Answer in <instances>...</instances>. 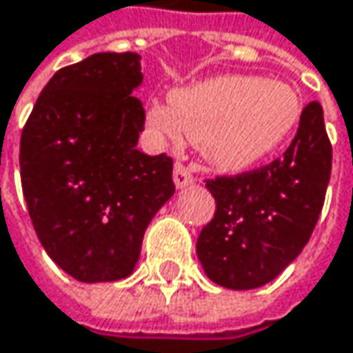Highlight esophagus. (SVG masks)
Wrapping results in <instances>:
<instances>
[{"label":"esophagus","instance_id":"1","mask_svg":"<svg viewBox=\"0 0 353 353\" xmlns=\"http://www.w3.org/2000/svg\"><path fill=\"white\" fill-rule=\"evenodd\" d=\"M194 181H196V177L192 176V172L183 163H176V168H174V183H176L177 190H183V188L192 185Z\"/></svg>","mask_w":353,"mask_h":353}]
</instances>
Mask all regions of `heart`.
<instances>
[{
    "label": "heart",
    "mask_w": 353,
    "mask_h": 353,
    "mask_svg": "<svg viewBox=\"0 0 353 353\" xmlns=\"http://www.w3.org/2000/svg\"><path fill=\"white\" fill-rule=\"evenodd\" d=\"M301 97L281 79L218 75L170 94V108L152 103L148 128L179 145L194 139L216 170L243 174L281 152L298 132Z\"/></svg>",
    "instance_id": "obj_1"
}]
</instances>
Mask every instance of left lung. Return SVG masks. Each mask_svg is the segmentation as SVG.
Here are the masks:
<instances>
[{"mask_svg":"<svg viewBox=\"0 0 353 353\" xmlns=\"http://www.w3.org/2000/svg\"><path fill=\"white\" fill-rule=\"evenodd\" d=\"M332 174V145L318 101L303 108L285 154L265 168L205 183L216 199L197 259L221 288L256 290L298 258L320 218Z\"/></svg>","mask_w":353,"mask_h":353,"instance_id":"left-lung-1","label":"left lung"}]
</instances>
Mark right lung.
Instances as JSON below:
<instances>
[{
  "mask_svg": "<svg viewBox=\"0 0 353 353\" xmlns=\"http://www.w3.org/2000/svg\"><path fill=\"white\" fill-rule=\"evenodd\" d=\"M141 55L94 53L39 94L19 145L21 188L48 256L85 283L134 272L143 234L174 196V161L137 145Z\"/></svg>",
  "mask_w": 353,
  "mask_h": 353,
  "instance_id": "right-lung-1",
  "label": "right lung"
}]
</instances>
